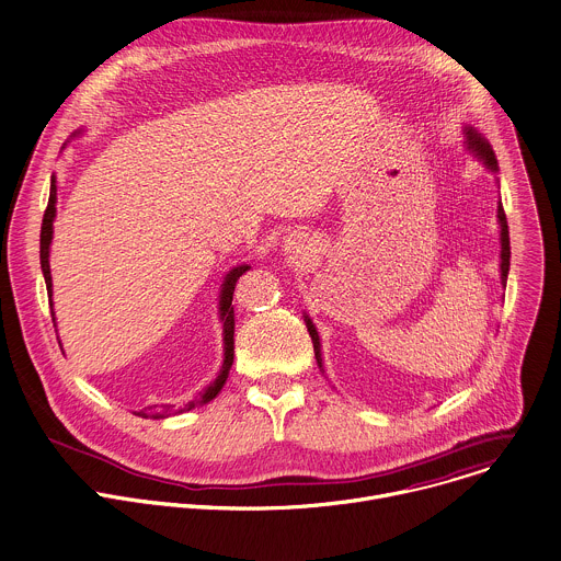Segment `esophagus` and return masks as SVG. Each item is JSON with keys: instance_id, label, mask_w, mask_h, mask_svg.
<instances>
[{"instance_id": "esophagus-1", "label": "esophagus", "mask_w": 561, "mask_h": 561, "mask_svg": "<svg viewBox=\"0 0 561 561\" xmlns=\"http://www.w3.org/2000/svg\"><path fill=\"white\" fill-rule=\"evenodd\" d=\"M282 251L286 255H290V260H306L308 255H312L314 251V242L308 233L304 231H293L284 238V244H282Z\"/></svg>"}]
</instances>
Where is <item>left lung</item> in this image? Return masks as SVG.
Masks as SVG:
<instances>
[{
    "mask_svg": "<svg viewBox=\"0 0 561 561\" xmlns=\"http://www.w3.org/2000/svg\"><path fill=\"white\" fill-rule=\"evenodd\" d=\"M465 145L469 149V153H473V158H478L491 173H497V160H495V153L489 145V140L471 125H465ZM497 186H500V180H497ZM497 225H500V279H502V286H506V277H508V266H511V244H508V225H506V216H504V209H502V201L497 203ZM304 321H306V328H308V334L312 339V347H314V358H317V365L319 369L323 371V356H321V339H319V332L312 323V319L304 312Z\"/></svg>",
    "mask_w": 561,
    "mask_h": 561,
    "instance_id": "obj_1",
    "label": "left lung"
}]
</instances>
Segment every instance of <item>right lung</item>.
<instances>
[{
    "instance_id": "1",
    "label": "right lung",
    "mask_w": 561,
    "mask_h": 561,
    "mask_svg": "<svg viewBox=\"0 0 561 561\" xmlns=\"http://www.w3.org/2000/svg\"><path fill=\"white\" fill-rule=\"evenodd\" d=\"M83 129H77L72 136H81ZM57 218V178L53 175L50 178V198H48V209L44 214V222H42V240H39V260H42V273H44V279H46V288H48V297H50V306H53V275H50V244H53V222ZM251 266L249 264H240V266H233L222 286H220V299H218V317L222 321V343H225V356H222V367L218 371V377L203 390L198 392V397H194L192 401H186L184 405L175 408V405H151V408H142L138 412H134L136 416H142V419H167V416H173V414H184L190 412L194 408H203L207 405L209 401H214L227 379H229V369L233 365V332H236V314H233V290H236V282L240 279L242 273H247ZM53 321H55V310H53Z\"/></svg>"
}]
</instances>
